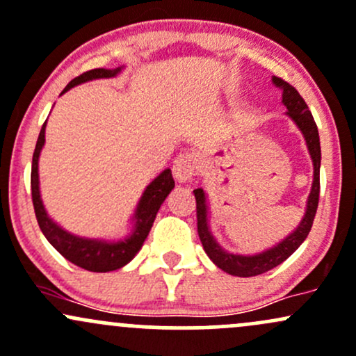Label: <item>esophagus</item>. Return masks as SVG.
<instances>
[{
  "instance_id": "34e87169",
  "label": "esophagus",
  "mask_w": 356,
  "mask_h": 356,
  "mask_svg": "<svg viewBox=\"0 0 356 356\" xmlns=\"http://www.w3.org/2000/svg\"><path fill=\"white\" fill-rule=\"evenodd\" d=\"M197 169V160L193 154H181L177 159L174 160V165H172V174H174L175 181L186 184L191 179L196 175Z\"/></svg>"
}]
</instances>
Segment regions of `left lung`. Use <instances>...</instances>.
Returning a JSON list of instances; mask_svg holds the SVG:
<instances>
[{
  "label": "left lung",
  "mask_w": 356,
  "mask_h": 356,
  "mask_svg": "<svg viewBox=\"0 0 356 356\" xmlns=\"http://www.w3.org/2000/svg\"><path fill=\"white\" fill-rule=\"evenodd\" d=\"M273 84L277 88L282 89V103L286 104L287 115L294 120L298 128L302 131L304 138H306L307 150L312 159V165H314V179H312L311 194L307 197L306 214H304L302 221L299 222L298 228L291 233V235L284 238L280 243L275 247L265 250V252L257 253V255H235V253H228L222 250L214 236L209 232L208 222V204H206V194L202 189H194V196H196V209H197V233L201 238V243L204 247V252L213 260L214 265L225 270L226 273H232L236 277H253L260 275V273L272 270L273 267L282 264L287 260L292 253L300 247L304 240L311 232L312 221H314L316 211H318L319 202V167H321V147H319V134L316 121L312 118L309 108H307L306 101L299 95L298 89L292 88L291 84L286 83L280 77H272Z\"/></svg>",
  "instance_id": "8db88e82"
}]
</instances>
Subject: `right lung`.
<instances>
[{
    "label": "right lung",
    "mask_w": 356,
    "mask_h": 356,
    "mask_svg": "<svg viewBox=\"0 0 356 356\" xmlns=\"http://www.w3.org/2000/svg\"><path fill=\"white\" fill-rule=\"evenodd\" d=\"M121 70L116 69H92L81 76L74 77L70 83L65 86L64 92L77 84L88 83L92 79H104V77H115ZM45 124L42 127L40 135H38L37 145H35L33 160H32V201L35 216H37L38 226L44 233L49 243L60 253L64 259L72 261L77 267L84 268L89 272H111L127 265L136 253L142 248L143 241L150 233L152 225H154L155 216H157L160 206L169 196L170 191L174 189L175 182L172 179L170 169H165L159 177H155L150 184L147 186L145 193L140 197L138 206L135 211V226L127 238L120 241H104V240H91V238H81L70 235L64 228L54 222L47 214L44 202L40 197V187H38V157H40L42 147L45 143Z\"/></svg>",
    "instance_id": "obj_1"
}]
</instances>
